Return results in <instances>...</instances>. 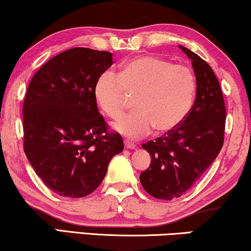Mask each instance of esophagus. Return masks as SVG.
Segmentation results:
<instances>
[{"instance_id": "34e87169", "label": "esophagus", "mask_w": 251, "mask_h": 251, "mask_svg": "<svg viewBox=\"0 0 251 251\" xmlns=\"http://www.w3.org/2000/svg\"><path fill=\"white\" fill-rule=\"evenodd\" d=\"M125 147L126 150H135L136 145L133 143L128 142V140H125Z\"/></svg>"}]
</instances>
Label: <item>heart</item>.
Instances as JSON below:
<instances>
[{"label": "heart", "instance_id": "b5f03b06", "mask_svg": "<svg viewBox=\"0 0 251 251\" xmlns=\"http://www.w3.org/2000/svg\"><path fill=\"white\" fill-rule=\"evenodd\" d=\"M197 80L184 65L154 56L129 60L120 74L106 71L98 77L95 96L99 107L116 119L126 106V95H136V111L120 118L113 126L130 139L170 132L181 125L193 105Z\"/></svg>", "mask_w": 251, "mask_h": 251}]
</instances>
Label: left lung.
<instances>
[{
    "mask_svg": "<svg viewBox=\"0 0 251 251\" xmlns=\"http://www.w3.org/2000/svg\"><path fill=\"white\" fill-rule=\"evenodd\" d=\"M197 78V98L180 126L143 144L150 167L140 174L144 190L161 200H173L190 190L221 152L224 144V97L211 67L187 48Z\"/></svg>",
    "mask_w": 251,
    "mask_h": 251,
    "instance_id": "obj_1",
    "label": "left lung"
}]
</instances>
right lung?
Instances as JSON below:
<instances>
[{
  "label": "right lung",
  "instance_id": "1",
  "mask_svg": "<svg viewBox=\"0 0 251 251\" xmlns=\"http://www.w3.org/2000/svg\"><path fill=\"white\" fill-rule=\"evenodd\" d=\"M112 64L107 51L73 48L48 60L27 88L24 151L46 186L61 197L92 193L123 151L122 137L108 131L95 96L96 82Z\"/></svg>",
  "mask_w": 251,
  "mask_h": 251
}]
</instances>
